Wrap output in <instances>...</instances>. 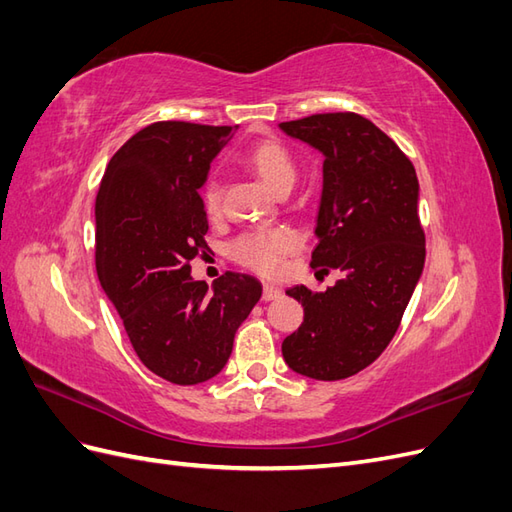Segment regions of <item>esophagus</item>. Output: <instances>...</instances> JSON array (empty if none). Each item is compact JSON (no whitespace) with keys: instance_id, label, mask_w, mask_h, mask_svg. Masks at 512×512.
<instances>
[{"instance_id":"34e87169","label":"esophagus","mask_w":512,"mask_h":512,"mask_svg":"<svg viewBox=\"0 0 512 512\" xmlns=\"http://www.w3.org/2000/svg\"><path fill=\"white\" fill-rule=\"evenodd\" d=\"M280 288H275V286H271V284H265L262 286V301H275V299H280Z\"/></svg>"}]
</instances>
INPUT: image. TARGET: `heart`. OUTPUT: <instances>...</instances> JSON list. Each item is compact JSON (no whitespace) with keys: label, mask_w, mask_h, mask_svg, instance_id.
<instances>
[{"label":"heart","mask_w":512,"mask_h":512,"mask_svg":"<svg viewBox=\"0 0 512 512\" xmlns=\"http://www.w3.org/2000/svg\"><path fill=\"white\" fill-rule=\"evenodd\" d=\"M243 162L275 192L290 190L294 179H297V164H294L290 149L284 143L275 141V138L254 143L243 153ZM200 194H203V203L209 213L218 211L222 200L220 179L209 175ZM299 243V232L290 226L254 228L243 232L230 243V256L239 265L260 275H275L282 269L284 258L297 250Z\"/></svg>","instance_id":"heart-1"}]
</instances>
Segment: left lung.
<instances>
[{"mask_svg":"<svg viewBox=\"0 0 512 512\" xmlns=\"http://www.w3.org/2000/svg\"><path fill=\"white\" fill-rule=\"evenodd\" d=\"M280 128L322 156L312 269L337 273L335 286L286 290L303 324L282 344L292 371L344 380L391 344L425 265L418 179L393 138L356 113H318Z\"/></svg>","mask_w":512,"mask_h":512,"instance_id":"left-lung-1","label":"left lung"}]
</instances>
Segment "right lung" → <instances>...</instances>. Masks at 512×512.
<instances>
[{
	"mask_svg": "<svg viewBox=\"0 0 512 512\" xmlns=\"http://www.w3.org/2000/svg\"><path fill=\"white\" fill-rule=\"evenodd\" d=\"M230 126L156 121L108 162L96 196V269L141 363L173 384L218 376L258 303L252 275L226 271L213 290L190 275L209 245L200 188Z\"/></svg>",
	"mask_w": 512,
	"mask_h": 512,
	"instance_id": "add662e5",
	"label": "right lung"
}]
</instances>
